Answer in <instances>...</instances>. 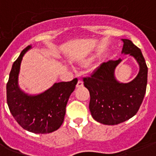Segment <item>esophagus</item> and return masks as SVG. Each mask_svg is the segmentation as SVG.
Wrapping results in <instances>:
<instances>
[{"mask_svg": "<svg viewBox=\"0 0 156 156\" xmlns=\"http://www.w3.org/2000/svg\"><path fill=\"white\" fill-rule=\"evenodd\" d=\"M83 86V81L78 80V83H77V87H82Z\"/></svg>", "mask_w": 156, "mask_h": 156, "instance_id": "obj_1", "label": "esophagus"}]
</instances>
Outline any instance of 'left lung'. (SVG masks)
I'll list each match as a JSON object with an SVG mask.
<instances>
[{
    "label": "left lung",
    "instance_id": "left-lung-1",
    "mask_svg": "<svg viewBox=\"0 0 156 156\" xmlns=\"http://www.w3.org/2000/svg\"><path fill=\"white\" fill-rule=\"evenodd\" d=\"M122 53L133 56L139 65V72L128 83H120L114 75L121 59L104 62L87 78L84 86L90 92V108L95 121L114 126L133 117L140 108L147 84V66L141 50L129 40L122 39Z\"/></svg>",
    "mask_w": 156,
    "mask_h": 156
}]
</instances>
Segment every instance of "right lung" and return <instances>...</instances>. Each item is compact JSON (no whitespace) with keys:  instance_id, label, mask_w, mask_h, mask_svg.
Listing matches in <instances>:
<instances>
[{"instance_id":"obj_1","label":"right lung","mask_w":156,"mask_h":156,"mask_svg":"<svg viewBox=\"0 0 156 156\" xmlns=\"http://www.w3.org/2000/svg\"><path fill=\"white\" fill-rule=\"evenodd\" d=\"M29 45L13 64L6 85L7 104L11 114L24 129L35 133H48L58 129L64 121L66 107L78 79L54 83L44 92L30 95L18 87V74Z\"/></svg>"}]
</instances>
